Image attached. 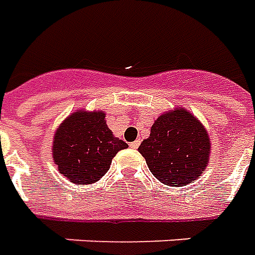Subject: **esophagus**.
I'll return each instance as SVG.
<instances>
[{
  "instance_id": "obj_1",
  "label": "esophagus",
  "mask_w": 255,
  "mask_h": 255,
  "mask_svg": "<svg viewBox=\"0 0 255 255\" xmlns=\"http://www.w3.org/2000/svg\"><path fill=\"white\" fill-rule=\"evenodd\" d=\"M129 145H130V148H133V149H136V148H138V145H140V140H136V141L130 142Z\"/></svg>"
}]
</instances>
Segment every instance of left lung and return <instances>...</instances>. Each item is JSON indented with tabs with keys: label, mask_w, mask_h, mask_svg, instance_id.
Segmentation results:
<instances>
[{
	"label": "left lung",
	"mask_w": 255,
	"mask_h": 255,
	"mask_svg": "<svg viewBox=\"0 0 255 255\" xmlns=\"http://www.w3.org/2000/svg\"><path fill=\"white\" fill-rule=\"evenodd\" d=\"M210 147L209 134L199 119L185 108H176L158 117L138 151L160 182L182 187L206 170Z\"/></svg>",
	"instance_id": "left-lung-1"
}]
</instances>
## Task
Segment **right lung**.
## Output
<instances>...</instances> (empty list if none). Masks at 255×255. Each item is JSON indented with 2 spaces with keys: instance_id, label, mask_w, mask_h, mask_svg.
Returning <instances> with one entry per match:
<instances>
[{
  "instance_id": "obj_1",
  "label": "right lung",
  "mask_w": 255,
  "mask_h": 255,
  "mask_svg": "<svg viewBox=\"0 0 255 255\" xmlns=\"http://www.w3.org/2000/svg\"><path fill=\"white\" fill-rule=\"evenodd\" d=\"M128 144L106 124L103 111H84L67 117L56 130L52 152L63 176L74 184L99 181L110 169L113 158Z\"/></svg>"
}]
</instances>
